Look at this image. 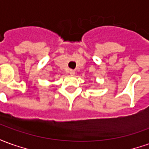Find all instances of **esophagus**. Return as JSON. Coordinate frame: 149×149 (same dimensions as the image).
<instances>
[{"label": "esophagus", "mask_w": 149, "mask_h": 149, "mask_svg": "<svg viewBox=\"0 0 149 149\" xmlns=\"http://www.w3.org/2000/svg\"><path fill=\"white\" fill-rule=\"evenodd\" d=\"M69 74H71V75H74V74H75V72H74V70H69Z\"/></svg>", "instance_id": "1"}]
</instances>
